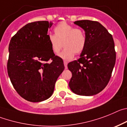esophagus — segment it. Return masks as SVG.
Wrapping results in <instances>:
<instances>
[{"label":"esophagus","instance_id":"1","mask_svg":"<svg viewBox=\"0 0 127 127\" xmlns=\"http://www.w3.org/2000/svg\"><path fill=\"white\" fill-rule=\"evenodd\" d=\"M64 68L65 69H67V65H68V63L66 62V61H64Z\"/></svg>","mask_w":127,"mask_h":127}]
</instances>
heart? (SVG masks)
Listing matches in <instances>:
<instances>
[{
    "label": "heart",
    "mask_w": 127,
    "mask_h": 127,
    "mask_svg": "<svg viewBox=\"0 0 127 127\" xmlns=\"http://www.w3.org/2000/svg\"><path fill=\"white\" fill-rule=\"evenodd\" d=\"M54 32L55 34L48 35V40L54 54H58L60 51L63 43L65 49L59 54L62 59L69 61L73 58L75 53L79 54L85 49L87 37L83 30L63 22L55 27Z\"/></svg>",
    "instance_id": "b5f03b06"
}]
</instances>
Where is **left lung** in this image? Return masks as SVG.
Masks as SVG:
<instances>
[{
  "label": "left lung",
  "mask_w": 127,
  "mask_h": 127,
  "mask_svg": "<svg viewBox=\"0 0 127 127\" xmlns=\"http://www.w3.org/2000/svg\"><path fill=\"white\" fill-rule=\"evenodd\" d=\"M74 23L84 30L87 44L80 58L68 64L72 73L69 87L76 94L91 96L101 92L110 80L116 61L115 43L97 21L80 20Z\"/></svg>",
  "instance_id": "8db88e82"
}]
</instances>
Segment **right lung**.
<instances>
[{
	"label": "right lung",
	"instance_id": "right-lung-1",
	"mask_svg": "<svg viewBox=\"0 0 127 127\" xmlns=\"http://www.w3.org/2000/svg\"><path fill=\"white\" fill-rule=\"evenodd\" d=\"M52 25L47 21L27 24L9 45L8 75L19 95L30 102L49 99L64 69L63 59L55 56L48 40V29Z\"/></svg>",
	"mask_w": 127,
	"mask_h": 127
}]
</instances>
